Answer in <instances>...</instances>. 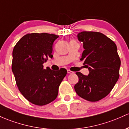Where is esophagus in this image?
<instances>
[{
	"label": "esophagus",
	"instance_id": "34e87169",
	"mask_svg": "<svg viewBox=\"0 0 129 129\" xmlns=\"http://www.w3.org/2000/svg\"><path fill=\"white\" fill-rule=\"evenodd\" d=\"M67 73H73V72H72V71H71V70H67Z\"/></svg>",
	"mask_w": 129,
	"mask_h": 129
}]
</instances>
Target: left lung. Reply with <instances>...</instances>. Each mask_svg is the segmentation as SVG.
Listing matches in <instances>:
<instances>
[{
    "label": "left lung",
    "mask_w": 129,
    "mask_h": 129,
    "mask_svg": "<svg viewBox=\"0 0 129 129\" xmlns=\"http://www.w3.org/2000/svg\"><path fill=\"white\" fill-rule=\"evenodd\" d=\"M79 41L84 50L81 60L88 68L87 76L76 72L79 81L75 85L76 94L89 102H97L110 94L119 77L121 60L115 43L102 33L80 32Z\"/></svg>",
    "instance_id": "left-lung-1"
}]
</instances>
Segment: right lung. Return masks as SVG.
Masks as SVG:
<instances>
[{
	"label": "right lung",
	"instance_id": "add662e5",
	"mask_svg": "<svg viewBox=\"0 0 129 129\" xmlns=\"http://www.w3.org/2000/svg\"><path fill=\"white\" fill-rule=\"evenodd\" d=\"M58 37L52 34H27L17 42L13 50L12 69L18 89L36 105L54 101L67 75V70L63 68L57 71L43 69L44 62L53 57V44Z\"/></svg>",
	"mask_w": 129,
	"mask_h": 129
}]
</instances>
